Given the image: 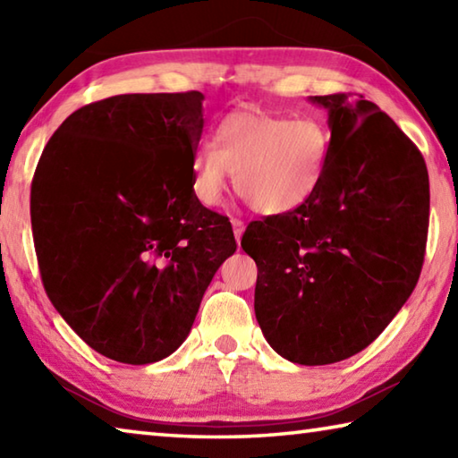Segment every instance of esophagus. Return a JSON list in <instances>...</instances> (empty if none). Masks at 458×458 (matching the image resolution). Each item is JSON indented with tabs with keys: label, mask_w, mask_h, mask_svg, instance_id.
I'll list each match as a JSON object with an SVG mask.
<instances>
[{
	"label": "esophagus",
	"mask_w": 458,
	"mask_h": 458,
	"mask_svg": "<svg viewBox=\"0 0 458 458\" xmlns=\"http://www.w3.org/2000/svg\"><path fill=\"white\" fill-rule=\"evenodd\" d=\"M232 230H234L236 242H240V238H242V232H244V222L238 218H232Z\"/></svg>",
	"instance_id": "obj_1"
}]
</instances>
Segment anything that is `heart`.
<instances>
[{"label":"heart","mask_w":458,"mask_h":458,"mask_svg":"<svg viewBox=\"0 0 458 458\" xmlns=\"http://www.w3.org/2000/svg\"><path fill=\"white\" fill-rule=\"evenodd\" d=\"M329 147L321 119L238 108L220 121L216 145L204 143L193 153L191 190L204 206H218L234 172L236 191L254 210L293 212L321 188Z\"/></svg>","instance_id":"heart-1"}]
</instances>
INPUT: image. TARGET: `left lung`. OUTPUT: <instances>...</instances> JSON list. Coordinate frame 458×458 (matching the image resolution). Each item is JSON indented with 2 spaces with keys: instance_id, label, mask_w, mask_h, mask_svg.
Wrapping results in <instances>:
<instances>
[{
  "instance_id": "obj_1",
  "label": "left lung",
  "mask_w": 458,
  "mask_h": 458,
  "mask_svg": "<svg viewBox=\"0 0 458 458\" xmlns=\"http://www.w3.org/2000/svg\"><path fill=\"white\" fill-rule=\"evenodd\" d=\"M327 108L321 188L297 210L250 222L254 313L270 347L301 366L352 358L406 303L420 276L430 190L422 153L369 100L311 97Z\"/></svg>"
}]
</instances>
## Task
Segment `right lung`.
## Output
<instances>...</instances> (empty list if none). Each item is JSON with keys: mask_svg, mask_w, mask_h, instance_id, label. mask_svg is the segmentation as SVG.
I'll use <instances>...</instances> for the list:
<instances>
[{"mask_svg": "<svg viewBox=\"0 0 458 458\" xmlns=\"http://www.w3.org/2000/svg\"><path fill=\"white\" fill-rule=\"evenodd\" d=\"M204 95H117L74 111L32 180L46 294L92 350L145 366L183 344L216 270L236 250L201 206L191 161Z\"/></svg>", "mask_w": 458, "mask_h": 458, "instance_id": "obj_1", "label": "right lung"}]
</instances>
